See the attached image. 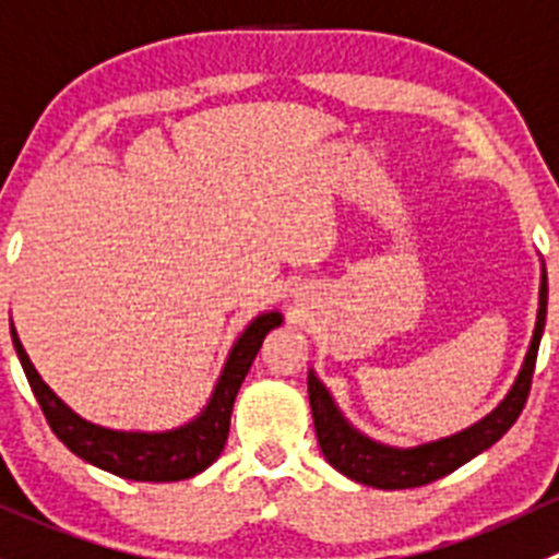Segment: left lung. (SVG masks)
<instances>
[{"label": "left lung", "mask_w": 559, "mask_h": 559, "mask_svg": "<svg viewBox=\"0 0 559 559\" xmlns=\"http://www.w3.org/2000/svg\"><path fill=\"white\" fill-rule=\"evenodd\" d=\"M546 297H549V286H546V275L540 281V306H538V322H535L533 344H530L527 357H524L522 373H519L516 384L508 393V399L484 417L473 429L462 431L448 440L429 442V445L412 448V451H395V448L379 445L368 437L357 435L349 424H346L341 412L335 409L333 399L324 390V384L317 377H308V399H311L313 412V429H317L319 448H322L324 459L333 464L338 473L346 478L357 480V484L377 486V489H415V486H426L431 480L442 478V475L453 473L469 459L484 453L486 448L495 445L522 415L524 404H527L530 384H533L535 357H538L540 333L546 324Z\"/></svg>", "instance_id": "1"}]
</instances>
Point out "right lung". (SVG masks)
Listing matches in <instances>:
<instances>
[{
  "mask_svg": "<svg viewBox=\"0 0 559 559\" xmlns=\"http://www.w3.org/2000/svg\"><path fill=\"white\" fill-rule=\"evenodd\" d=\"M278 324L281 313L275 311L264 313L257 322L248 324V330L240 335L229 360H226V368L221 373L218 384H215L207 409L182 429L164 431V435H128V431H111L86 424L84 417L68 409L51 393V388L43 382L40 373L35 371V366L26 357L13 328H10V333H13V346L19 352L26 379H29L32 393H35L37 404H40L43 415H46L48 426L59 437V442H64L79 459L106 469V473L119 475V478L166 484V480L191 478V475L207 469L221 456L226 437H229L231 406H235L237 390H240L253 357L262 349L264 335L278 328Z\"/></svg>",
  "mask_w": 559,
  "mask_h": 559,
  "instance_id": "1",
  "label": "right lung"
}]
</instances>
